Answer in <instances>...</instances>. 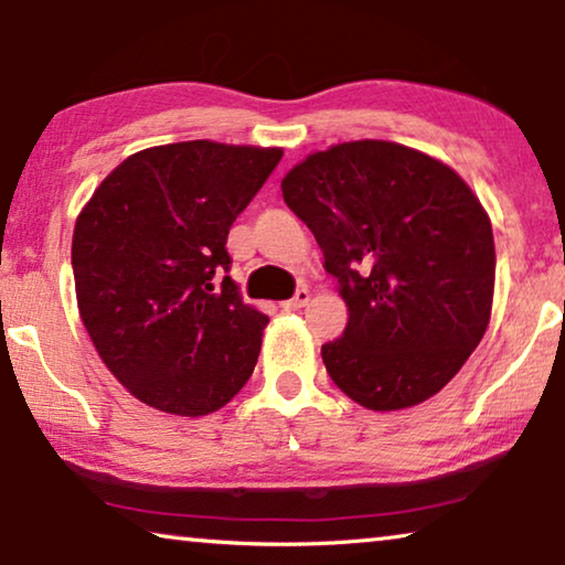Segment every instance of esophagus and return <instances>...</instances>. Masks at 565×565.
<instances>
[{
	"mask_svg": "<svg viewBox=\"0 0 565 565\" xmlns=\"http://www.w3.org/2000/svg\"><path fill=\"white\" fill-rule=\"evenodd\" d=\"M309 301V291L307 289H297V294H294L291 299L281 301V307L286 309V312H294V309H301Z\"/></svg>",
	"mask_w": 565,
	"mask_h": 565,
	"instance_id": "1",
	"label": "esophagus"
}]
</instances>
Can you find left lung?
Segmentation results:
<instances>
[{
    "label": "left lung",
    "instance_id": "obj_1",
    "mask_svg": "<svg viewBox=\"0 0 565 565\" xmlns=\"http://www.w3.org/2000/svg\"><path fill=\"white\" fill-rule=\"evenodd\" d=\"M348 307L322 345L340 392L373 412L423 404L489 328L497 253L479 196L450 166L388 140L338 142L281 179Z\"/></svg>",
    "mask_w": 565,
    "mask_h": 565
}]
</instances>
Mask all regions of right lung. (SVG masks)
<instances>
[{"label":"right lung","instance_id":"obj_1","mask_svg":"<svg viewBox=\"0 0 565 565\" xmlns=\"http://www.w3.org/2000/svg\"><path fill=\"white\" fill-rule=\"evenodd\" d=\"M281 156L214 140L146 148L78 212L71 243L78 315L99 359L148 407L210 415L256 369L268 317L218 276L230 268V225Z\"/></svg>","mask_w":565,"mask_h":565}]
</instances>
